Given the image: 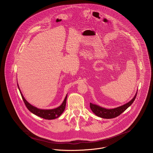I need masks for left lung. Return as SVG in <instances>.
Wrapping results in <instances>:
<instances>
[{"mask_svg": "<svg viewBox=\"0 0 153 153\" xmlns=\"http://www.w3.org/2000/svg\"><path fill=\"white\" fill-rule=\"evenodd\" d=\"M137 94L129 102L114 109H106L104 108H102L98 105L93 104L92 103H90V108L96 115L100 117L107 119L115 118L120 115L121 114H122L131 105L136 98Z\"/></svg>", "mask_w": 153, "mask_h": 153, "instance_id": "8db88e82", "label": "left lung"}]
</instances>
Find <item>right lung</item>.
Instances as JSON below:
<instances>
[{
    "label": "right lung",
    "instance_id": "1",
    "mask_svg": "<svg viewBox=\"0 0 153 153\" xmlns=\"http://www.w3.org/2000/svg\"><path fill=\"white\" fill-rule=\"evenodd\" d=\"M19 91L21 92L23 101L26 108L29 109L31 112L34 114L35 115L39 116L41 118H43L44 119L53 120V119L59 117L62 114V112L64 111V109L65 108L67 95H66L65 100L63 101L62 104L59 107L52 109H38V108L32 106L28 102H27L26 100L23 97L20 89H19Z\"/></svg>",
    "mask_w": 153,
    "mask_h": 153
}]
</instances>
